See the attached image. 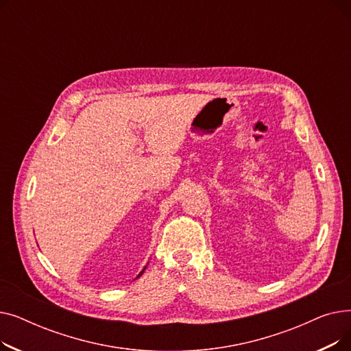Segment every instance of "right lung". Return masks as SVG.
Wrapping results in <instances>:
<instances>
[{
    "mask_svg": "<svg viewBox=\"0 0 351 351\" xmlns=\"http://www.w3.org/2000/svg\"><path fill=\"white\" fill-rule=\"evenodd\" d=\"M145 269H146V267H145ZM145 269H143V270H145ZM143 270H142V271H141V273H139V274H138V278H139V276H141V274H142V273H143Z\"/></svg>",
    "mask_w": 351,
    "mask_h": 351,
    "instance_id": "right-lung-1",
    "label": "right lung"
}]
</instances>
